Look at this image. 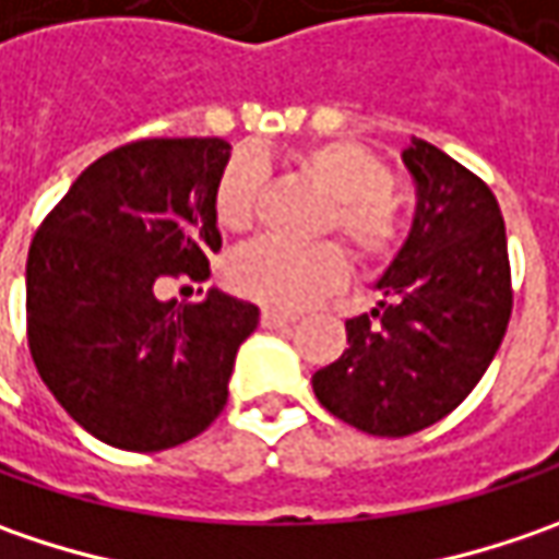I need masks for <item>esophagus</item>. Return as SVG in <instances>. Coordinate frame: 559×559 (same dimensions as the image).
I'll use <instances>...</instances> for the list:
<instances>
[{
	"label": "esophagus",
	"mask_w": 559,
	"mask_h": 559,
	"mask_svg": "<svg viewBox=\"0 0 559 559\" xmlns=\"http://www.w3.org/2000/svg\"><path fill=\"white\" fill-rule=\"evenodd\" d=\"M292 323H295L292 313L273 311V308H267V311L261 313V326H264V330H283V326H292Z\"/></svg>",
	"instance_id": "34e87169"
}]
</instances>
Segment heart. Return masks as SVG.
Masks as SVG:
<instances>
[{
  "instance_id": "obj_1",
  "label": "heart",
  "mask_w": 559,
  "mask_h": 559,
  "mask_svg": "<svg viewBox=\"0 0 559 559\" xmlns=\"http://www.w3.org/2000/svg\"><path fill=\"white\" fill-rule=\"evenodd\" d=\"M295 164L330 195L320 221L323 233L338 229L364 264H382L395 254L401 246V211L392 195L395 174L376 152L352 140L317 142L298 148ZM264 177V162L254 152H236L214 189L217 224L233 233L251 229ZM345 276L348 258L338 242L286 246L276 239H258L239 248L226 264L229 289L280 311L308 308L338 289Z\"/></svg>"
}]
</instances>
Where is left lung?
<instances>
[{
    "instance_id": "left-lung-1",
    "label": "left lung",
    "mask_w": 559,
    "mask_h": 559,
    "mask_svg": "<svg viewBox=\"0 0 559 559\" xmlns=\"http://www.w3.org/2000/svg\"><path fill=\"white\" fill-rule=\"evenodd\" d=\"M401 158L417 214L376 283L385 298L345 323L348 348L313 373V395L333 417L389 439L439 423L476 389L513 311L495 192L432 142L411 140Z\"/></svg>"
}]
</instances>
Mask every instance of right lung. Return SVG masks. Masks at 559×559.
<instances>
[{
    "mask_svg": "<svg viewBox=\"0 0 559 559\" xmlns=\"http://www.w3.org/2000/svg\"><path fill=\"white\" fill-rule=\"evenodd\" d=\"M229 142L140 140L90 164L27 254V342L55 401L98 441L164 451L226 404L258 308L211 289L162 301L164 280H204L221 251L214 189Z\"/></svg>",
    "mask_w": 559,
    "mask_h": 559,
    "instance_id": "add662e5",
    "label": "right lung"
}]
</instances>
